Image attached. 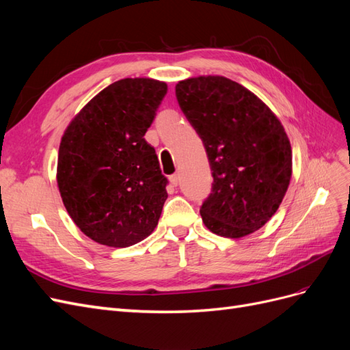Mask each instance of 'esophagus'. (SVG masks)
I'll list each match as a JSON object with an SVG mask.
<instances>
[{"label": "esophagus", "mask_w": 350, "mask_h": 350, "mask_svg": "<svg viewBox=\"0 0 350 350\" xmlns=\"http://www.w3.org/2000/svg\"><path fill=\"white\" fill-rule=\"evenodd\" d=\"M169 181H171V184L172 185H178L179 184V175L178 174H174V175H171V176H169Z\"/></svg>", "instance_id": "esophagus-1"}]
</instances>
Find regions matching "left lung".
I'll use <instances>...</instances> for the list:
<instances>
[{"instance_id":"left-lung-1","label":"left lung","mask_w":350,"mask_h":350,"mask_svg":"<svg viewBox=\"0 0 350 350\" xmlns=\"http://www.w3.org/2000/svg\"><path fill=\"white\" fill-rule=\"evenodd\" d=\"M175 94L203 140L213 176L200 208L206 228L242 238L276 213L292 176V149L282 122L258 96L224 76L178 81Z\"/></svg>"}]
</instances>
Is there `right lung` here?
I'll return each instance as SVG.
<instances>
[{
  "mask_svg": "<svg viewBox=\"0 0 350 350\" xmlns=\"http://www.w3.org/2000/svg\"><path fill=\"white\" fill-rule=\"evenodd\" d=\"M165 81H115L84 105L59 143L57 183L70 217L102 245L125 248L157 226L167 179L144 140Z\"/></svg>",
  "mask_w": 350,
  "mask_h": 350,
  "instance_id": "obj_1",
  "label": "right lung"
}]
</instances>
